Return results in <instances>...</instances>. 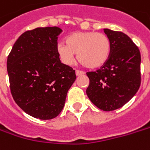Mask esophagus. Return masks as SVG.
Returning a JSON list of instances; mask_svg holds the SVG:
<instances>
[{
	"label": "esophagus",
	"mask_w": 150,
	"mask_h": 150,
	"mask_svg": "<svg viewBox=\"0 0 150 150\" xmlns=\"http://www.w3.org/2000/svg\"><path fill=\"white\" fill-rule=\"evenodd\" d=\"M75 73H76V76H82V75H83L84 74V72L82 71H79V70H77V71H75Z\"/></svg>",
	"instance_id": "1"
}]
</instances>
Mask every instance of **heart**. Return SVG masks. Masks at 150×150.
<instances>
[{
  "label": "heart",
  "mask_w": 150,
  "mask_h": 150,
  "mask_svg": "<svg viewBox=\"0 0 150 150\" xmlns=\"http://www.w3.org/2000/svg\"><path fill=\"white\" fill-rule=\"evenodd\" d=\"M56 50L66 65L74 62L75 54L81 64L88 69H97L107 62L111 53V42L107 35L92 31H78L68 35L66 44L59 43Z\"/></svg>",
  "instance_id": "heart-1"
}]
</instances>
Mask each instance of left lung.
I'll list each match as a JSON object with an SVG mask.
<instances>
[{
  "label": "left lung",
  "mask_w": 150,
  "mask_h": 150,
  "mask_svg": "<svg viewBox=\"0 0 150 150\" xmlns=\"http://www.w3.org/2000/svg\"><path fill=\"white\" fill-rule=\"evenodd\" d=\"M104 32L111 42V53L100 69L87 72L89 85L86 94L95 106L110 111L123 106L138 92L141 56L127 34L109 28Z\"/></svg>",
  "instance_id": "obj_1"
}]
</instances>
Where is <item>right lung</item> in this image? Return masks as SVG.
<instances>
[{
  "mask_svg": "<svg viewBox=\"0 0 150 150\" xmlns=\"http://www.w3.org/2000/svg\"><path fill=\"white\" fill-rule=\"evenodd\" d=\"M58 27L37 28L22 34L7 57L12 97L29 116L50 120L62 110L75 71L62 63L56 50Z\"/></svg>",
  "mask_w": 150,
  "mask_h": 150,
  "instance_id": "obj_1",
  "label": "right lung"
}]
</instances>
